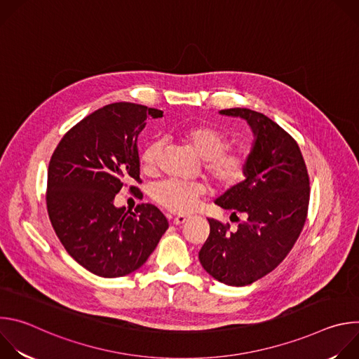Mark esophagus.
<instances>
[{"instance_id":"esophagus-1","label":"esophagus","mask_w":359,"mask_h":359,"mask_svg":"<svg viewBox=\"0 0 359 359\" xmlns=\"http://www.w3.org/2000/svg\"><path fill=\"white\" fill-rule=\"evenodd\" d=\"M189 220V217L187 216H176L175 219H173V224H183L184 222H187Z\"/></svg>"}]
</instances>
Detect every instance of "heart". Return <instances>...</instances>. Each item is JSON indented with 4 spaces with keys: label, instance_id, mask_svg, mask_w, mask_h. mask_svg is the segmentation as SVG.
Listing matches in <instances>:
<instances>
[{
    "label": "heart",
    "instance_id": "b5f03b06",
    "mask_svg": "<svg viewBox=\"0 0 359 359\" xmlns=\"http://www.w3.org/2000/svg\"><path fill=\"white\" fill-rule=\"evenodd\" d=\"M180 139L201 158V168L208 179L220 189L240 184L248 172L250 151L243 146H229L227 135L210 125H191L179 132ZM163 151L161 140L149 142L140 153V168L144 175H155ZM206 191L200 182L168 179L153 187L151 196L162 208L173 213H187Z\"/></svg>",
    "mask_w": 359,
    "mask_h": 359
}]
</instances>
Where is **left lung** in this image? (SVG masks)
<instances>
[{
    "instance_id": "obj_1",
    "label": "left lung",
    "mask_w": 359,
    "mask_h": 359,
    "mask_svg": "<svg viewBox=\"0 0 359 359\" xmlns=\"http://www.w3.org/2000/svg\"><path fill=\"white\" fill-rule=\"evenodd\" d=\"M220 114L245 119L255 140L245 180L215 201L240 223L230 230L229 223L208 219L210 234L198 260L220 283L243 287L273 271L291 251L309 213L310 177L298 143L274 121L245 108Z\"/></svg>"
}]
</instances>
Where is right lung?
Here are the masks:
<instances>
[{
  "label": "right lung",
  "instance_id": "obj_1",
  "mask_svg": "<svg viewBox=\"0 0 359 359\" xmlns=\"http://www.w3.org/2000/svg\"><path fill=\"white\" fill-rule=\"evenodd\" d=\"M162 116L130 102L107 105L71 128L49 161L50 224L71 257L99 277L136 271L169 227L153 204H137L135 212L114 206L122 187L140 183L137 136L149 118Z\"/></svg>",
  "mask_w": 359,
  "mask_h": 359
}]
</instances>
